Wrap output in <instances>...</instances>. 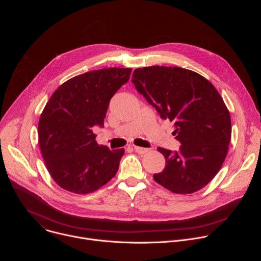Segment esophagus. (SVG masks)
Listing matches in <instances>:
<instances>
[{
	"mask_svg": "<svg viewBox=\"0 0 261 261\" xmlns=\"http://www.w3.org/2000/svg\"><path fill=\"white\" fill-rule=\"evenodd\" d=\"M134 151L136 152V153H138V154H145L147 151H148V148H145V147H140V146H134Z\"/></svg>",
	"mask_w": 261,
	"mask_h": 261,
	"instance_id": "obj_1",
	"label": "esophagus"
}]
</instances>
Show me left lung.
Returning <instances> with one entry per match:
<instances>
[{"label":"left lung","mask_w":261,"mask_h":261,"mask_svg":"<svg viewBox=\"0 0 261 261\" xmlns=\"http://www.w3.org/2000/svg\"><path fill=\"white\" fill-rule=\"evenodd\" d=\"M132 83L161 119L174 123L172 134L181 144L177 152L158 147L166 164L154 179L177 194L200 190L227 155L231 121L224 101L203 76L178 67L138 68Z\"/></svg>","instance_id":"1"}]
</instances>
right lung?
<instances>
[{
    "label": "right lung",
    "mask_w": 261,
    "mask_h": 261,
    "mask_svg": "<svg viewBox=\"0 0 261 261\" xmlns=\"http://www.w3.org/2000/svg\"><path fill=\"white\" fill-rule=\"evenodd\" d=\"M131 68L90 71L64 83L46 103L38 125L46 168L61 188L76 194L96 191L113 178L125 153L95 140L104 127L109 101L129 79Z\"/></svg>",
    "instance_id": "obj_1"
}]
</instances>
